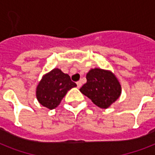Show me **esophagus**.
Masks as SVG:
<instances>
[{
  "label": "esophagus",
  "instance_id": "34e87169",
  "mask_svg": "<svg viewBox=\"0 0 155 155\" xmlns=\"http://www.w3.org/2000/svg\"><path fill=\"white\" fill-rule=\"evenodd\" d=\"M76 84H77V87L80 88V87L82 86V83H81V81H78V82L76 83Z\"/></svg>",
  "mask_w": 155,
  "mask_h": 155
}]
</instances>
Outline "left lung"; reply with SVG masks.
Instances as JSON below:
<instances>
[{"mask_svg": "<svg viewBox=\"0 0 155 155\" xmlns=\"http://www.w3.org/2000/svg\"><path fill=\"white\" fill-rule=\"evenodd\" d=\"M86 79L87 83L83 85L80 91L100 108H108L120 97V83L110 71L101 68L91 69Z\"/></svg>", "mask_w": 155, "mask_h": 155, "instance_id": "left-lung-1", "label": "left lung"}]
</instances>
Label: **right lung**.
<instances>
[{
    "mask_svg": "<svg viewBox=\"0 0 155 155\" xmlns=\"http://www.w3.org/2000/svg\"><path fill=\"white\" fill-rule=\"evenodd\" d=\"M76 84L71 80L68 74L54 68L43 75L36 89V97L41 104L49 109H54L60 104L67 92Z\"/></svg>",
    "mask_w": 155,
    "mask_h": 155,
    "instance_id": "1",
    "label": "right lung"
}]
</instances>
